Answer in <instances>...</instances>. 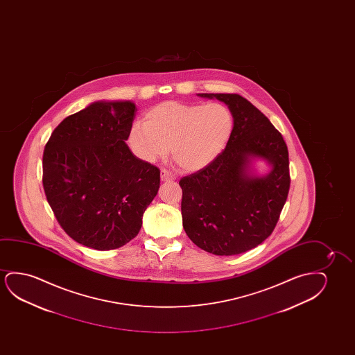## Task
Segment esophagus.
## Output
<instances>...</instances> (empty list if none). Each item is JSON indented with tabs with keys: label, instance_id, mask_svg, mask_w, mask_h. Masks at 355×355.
<instances>
[{
	"label": "esophagus",
	"instance_id": "obj_1",
	"mask_svg": "<svg viewBox=\"0 0 355 355\" xmlns=\"http://www.w3.org/2000/svg\"><path fill=\"white\" fill-rule=\"evenodd\" d=\"M161 180L162 182H167V180H175V175L172 173V172H170V171L166 170V168H162L161 170Z\"/></svg>",
	"mask_w": 355,
	"mask_h": 355
}]
</instances>
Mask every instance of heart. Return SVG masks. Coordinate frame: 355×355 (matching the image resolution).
Instances as JSON below:
<instances>
[{
  "label": "heart",
  "instance_id": "obj_1",
  "mask_svg": "<svg viewBox=\"0 0 355 355\" xmlns=\"http://www.w3.org/2000/svg\"><path fill=\"white\" fill-rule=\"evenodd\" d=\"M234 120L220 103H160L144 114L128 132L132 153L143 161L165 155L168 146L173 160L185 171L209 165L227 146Z\"/></svg>",
  "mask_w": 355,
  "mask_h": 355
}]
</instances>
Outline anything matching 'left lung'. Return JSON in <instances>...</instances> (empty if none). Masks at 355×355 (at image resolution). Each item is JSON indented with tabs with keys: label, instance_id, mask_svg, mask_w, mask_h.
<instances>
[{
	"label": "left lung",
	"instance_id": "8db88e82",
	"mask_svg": "<svg viewBox=\"0 0 355 355\" xmlns=\"http://www.w3.org/2000/svg\"><path fill=\"white\" fill-rule=\"evenodd\" d=\"M217 98L233 114L224 150L209 165L180 178L183 228L206 252L234 256L262 243L272 233L290 189L288 150L282 133L261 110L235 93H201ZM273 166L266 178L245 173L248 157Z\"/></svg>",
	"mask_w": 355,
	"mask_h": 355
}]
</instances>
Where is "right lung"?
Listing matches in <instances>:
<instances>
[{
  "instance_id": "right-lung-1",
  "label": "right lung",
  "mask_w": 355,
  "mask_h": 355,
  "mask_svg": "<svg viewBox=\"0 0 355 355\" xmlns=\"http://www.w3.org/2000/svg\"><path fill=\"white\" fill-rule=\"evenodd\" d=\"M136 112L131 102L94 103L65 117L44 146V194L64 232L83 246L130 243L157 194L160 170L126 144Z\"/></svg>"
}]
</instances>
